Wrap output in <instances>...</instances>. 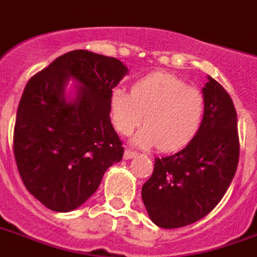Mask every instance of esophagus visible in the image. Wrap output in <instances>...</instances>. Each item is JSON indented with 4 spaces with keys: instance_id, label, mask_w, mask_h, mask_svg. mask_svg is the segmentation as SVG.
I'll use <instances>...</instances> for the list:
<instances>
[{
    "instance_id": "1",
    "label": "esophagus",
    "mask_w": 257,
    "mask_h": 257,
    "mask_svg": "<svg viewBox=\"0 0 257 257\" xmlns=\"http://www.w3.org/2000/svg\"><path fill=\"white\" fill-rule=\"evenodd\" d=\"M136 152H135V151H132V150H125V152H124V158L126 160L128 159H132V158H135V156H136Z\"/></svg>"
}]
</instances>
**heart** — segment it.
I'll return each instance as SVG.
<instances>
[{
    "label": "heart",
    "instance_id": "1",
    "mask_svg": "<svg viewBox=\"0 0 257 257\" xmlns=\"http://www.w3.org/2000/svg\"><path fill=\"white\" fill-rule=\"evenodd\" d=\"M110 118L122 135H131L143 122L146 126L135 137L142 147L159 144L163 151L179 150L198 132L205 111V97L181 78L155 72L137 81L131 93L117 87L111 91Z\"/></svg>",
    "mask_w": 257,
    "mask_h": 257
}]
</instances>
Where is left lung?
Returning a JSON list of instances; mask_svg holds the SVG:
<instances>
[{"label": "left lung", "instance_id": "obj_1", "mask_svg": "<svg viewBox=\"0 0 257 257\" xmlns=\"http://www.w3.org/2000/svg\"><path fill=\"white\" fill-rule=\"evenodd\" d=\"M198 132L179 152L156 158L142 198L154 224L182 228L207 215L236 174L240 155L237 113L228 91L207 76Z\"/></svg>", "mask_w": 257, "mask_h": 257}]
</instances>
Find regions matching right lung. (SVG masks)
Masks as SVG:
<instances>
[{
  "mask_svg": "<svg viewBox=\"0 0 257 257\" xmlns=\"http://www.w3.org/2000/svg\"><path fill=\"white\" fill-rule=\"evenodd\" d=\"M128 74L118 59L75 50L59 56L25 86L13 151L29 193L54 211H71L97 191L124 147L110 122L113 87ZM68 79L78 82L65 97Z\"/></svg>",
  "mask_w": 257,
  "mask_h": 257,
  "instance_id": "right-lung-1",
  "label": "right lung"
}]
</instances>
